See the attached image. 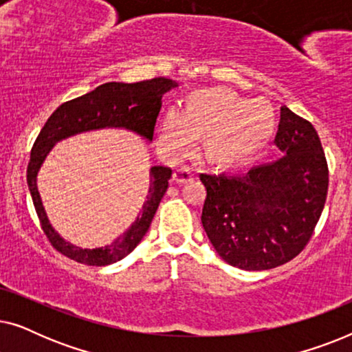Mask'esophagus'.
Returning <instances> with one entry per match:
<instances>
[{
	"instance_id": "obj_1",
	"label": "esophagus",
	"mask_w": 352,
	"mask_h": 352,
	"mask_svg": "<svg viewBox=\"0 0 352 352\" xmlns=\"http://www.w3.org/2000/svg\"><path fill=\"white\" fill-rule=\"evenodd\" d=\"M194 177V171L190 170L189 166H179L177 170L173 173V181L177 182V184H182V182L190 181Z\"/></svg>"
}]
</instances>
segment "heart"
I'll list each match as a JSON object with an SVG mask.
<instances>
[{
    "instance_id": "obj_1",
    "label": "heart",
    "mask_w": 352,
    "mask_h": 352,
    "mask_svg": "<svg viewBox=\"0 0 352 352\" xmlns=\"http://www.w3.org/2000/svg\"><path fill=\"white\" fill-rule=\"evenodd\" d=\"M267 133V115L247 105L226 89L192 94L189 107H171L157 131V144L170 160H181L194 151L199 134H206V153L214 162H242L261 146Z\"/></svg>"
}]
</instances>
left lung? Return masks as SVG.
<instances>
[{
	"mask_svg": "<svg viewBox=\"0 0 352 352\" xmlns=\"http://www.w3.org/2000/svg\"><path fill=\"white\" fill-rule=\"evenodd\" d=\"M280 157L247 173H200L201 224L230 266L264 271L298 256L314 234L329 190V165L311 122L280 109Z\"/></svg>",
	"mask_w": 352,
	"mask_h": 352,
	"instance_id": "obj_1",
	"label": "left lung"
}]
</instances>
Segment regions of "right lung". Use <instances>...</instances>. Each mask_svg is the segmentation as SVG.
<instances>
[{
	"label": "right lung",
	"mask_w": 352,
	"mask_h": 352,
	"mask_svg": "<svg viewBox=\"0 0 352 352\" xmlns=\"http://www.w3.org/2000/svg\"><path fill=\"white\" fill-rule=\"evenodd\" d=\"M176 86V81L165 76H157V78L138 81V83L110 81V83L98 86L88 94L67 100L47 118L32 147L30 162L27 168V184L43 232L60 254L76 263L88 264V266H107L128 256L151 228L153 214L168 189L171 170L166 166L151 168V186H148L147 200L144 201L141 214L126 232L104 248L83 250L60 239V235L51 228L46 211L43 208L36 189V175L50 148L60 139L105 126L131 129L152 141L157 117L162 109L163 94Z\"/></svg>",
	"instance_id": "right-lung-1"
}]
</instances>
